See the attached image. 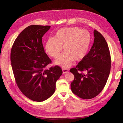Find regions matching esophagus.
<instances>
[{
  "instance_id": "obj_1",
  "label": "esophagus",
  "mask_w": 123,
  "mask_h": 123,
  "mask_svg": "<svg viewBox=\"0 0 123 123\" xmlns=\"http://www.w3.org/2000/svg\"><path fill=\"white\" fill-rule=\"evenodd\" d=\"M62 72L63 73H66L67 72H68L69 71V70L67 69H65V68H62Z\"/></svg>"
}]
</instances>
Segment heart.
I'll use <instances>...</instances> for the list:
<instances>
[{"label": "heart", "mask_w": 123, "mask_h": 123, "mask_svg": "<svg viewBox=\"0 0 123 123\" xmlns=\"http://www.w3.org/2000/svg\"><path fill=\"white\" fill-rule=\"evenodd\" d=\"M91 43L89 32L78 27L64 28L56 32L55 37L48 39L46 52L51 57L57 58L64 46L65 51L55 61V64L68 68L73 62L80 61L87 55Z\"/></svg>", "instance_id": "b5f03b06"}]
</instances>
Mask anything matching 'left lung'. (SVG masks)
<instances>
[{
  "label": "left lung",
  "mask_w": 123,
  "mask_h": 123,
  "mask_svg": "<svg viewBox=\"0 0 123 123\" xmlns=\"http://www.w3.org/2000/svg\"><path fill=\"white\" fill-rule=\"evenodd\" d=\"M94 43L90 51L75 68L70 71L74 79L71 84L72 92L83 99H91L98 95L107 83L111 68L108 46L104 36L93 31Z\"/></svg>",
  "instance_id": "1"
}]
</instances>
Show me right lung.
I'll use <instances>...</instances> for the list:
<instances>
[{
    "mask_svg": "<svg viewBox=\"0 0 123 123\" xmlns=\"http://www.w3.org/2000/svg\"><path fill=\"white\" fill-rule=\"evenodd\" d=\"M49 25H31L17 36L11 51V62L18 87L28 98L43 102L52 95L55 84L62 75L60 67L49 69L52 61L44 52L42 37Z\"/></svg>",
    "mask_w": 123,
    "mask_h": 123,
    "instance_id": "obj_1",
    "label": "right lung"
}]
</instances>
